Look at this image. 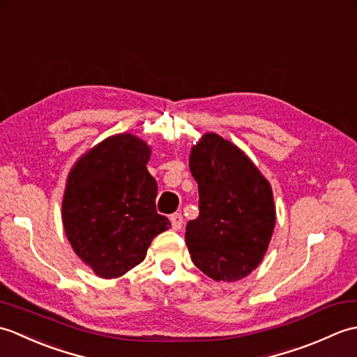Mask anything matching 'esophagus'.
Instances as JSON below:
<instances>
[{
    "instance_id": "1",
    "label": "esophagus",
    "mask_w": 357,
    "mask_h": 357,
    "mask_svg": "<svg viewBox=\"0 0 357 357\" xmlns=\"http://www.w3.org/2000/svg\"><path fill=\"white\" fill-rule=\"evenodd\" d=\"M170 221H172L173 230H181V229H183L184 219H183V215H181V213H174V215H172V216H170Z\"/></svg>"
}]
</instances>
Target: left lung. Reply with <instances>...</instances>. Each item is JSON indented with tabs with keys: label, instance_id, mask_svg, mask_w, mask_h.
<instances>
[{
	"label": "left lung",
	"instance_id": "1",
	"mask_svg": "<svg viewBox=\"0 0 357 357\" xmlns=\"http://www.w3.org/2000/svg\"><path fill=\"white\" fill-rule=\"evenodd\" d=\"M199 188V216L187 224L193 264L213 280H236L257 268L276 224L268 179L233 142L204 133L188 158Z\"/></svg>",
	"mask_w": 357,
	"mask_h": 357
}]
</instances>
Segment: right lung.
I'll use <instances>...</instances> for the list:
<instances>
[{
  "label": "right lung",
  "instance_id": "obj_1",
  "mask_svg": "<svg viewBox=\"0 0 357 357\" xmlns=\"http://www.w3.org/2000/svg\"><path fill=\"white\" fill-rule=\"evenodd\" d=\"M151 147L132 133L112 135L84 155L66 181L61 218L73 252L96 276L121 278L146 259L169 218L158 215Z\"/></svg>",
  "mask_w": 357,
  "mask_h": 357
}]
</instances>
